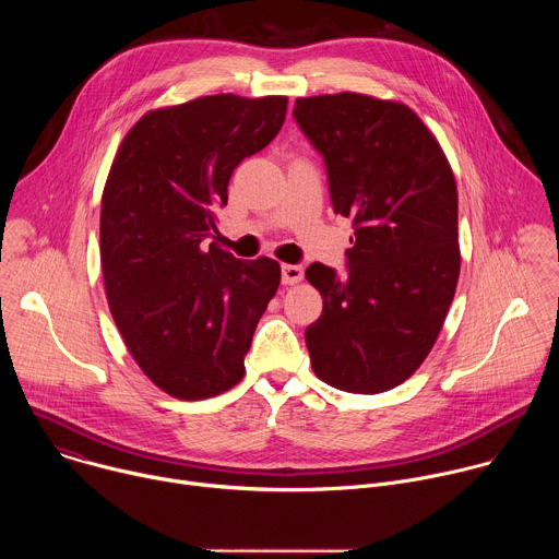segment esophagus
Wrapping results in <instances>:
<instances>
[{"instance_id": "obj_1", "label": "esophagus", "mask_w": 559, "mask_h": 559, "mask_svg": "<svg viewBox=\"0 0 559 559\" xmlns=\"http://www.w3.org/2000/svg\"><path fill=\"white\" fill-rule=\"evenodd\" d=\"M281 278H283V285H296L302 281V267L300 265H283Z\"/></svg>"}]
</instances>
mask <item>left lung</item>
Returning <instances> with one entry per match:
<instances>
[{"instance_id": "left-lung-1", "label": "left lung", "mask_w": 559, "mask_h": 559, "mask_svg": "<svg viewBox=\"0 0 559 559\" xmlns=\"http://www.w3.org/2000/svg\"><path fill=\"white\" fill-rule=\"evenodd\" d=\"M323 154L336 214L354 221L347 274L311 263L323 313L305 330L313 373L352 393L405 382L431 352L457 276V190L447 156L405 104L358 93L296 99Z\"/></svg>"}]
</instances>
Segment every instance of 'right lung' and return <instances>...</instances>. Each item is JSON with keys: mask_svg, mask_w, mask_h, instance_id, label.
<instances>
[{"mask_svg": "<svg viewBox=\"0 0 559 559\" xmlns=\"http://www.w3.org/2000/svg\"><path fill=\"white\" fill-rule=\"evenodd\" d=\"M287 97H199L143 115L102 197V270L117 330L141 371L181 401L231 389L281 283L274 259H234L216 210L246 156L281 130Z\"/></svg>", "mask_w": 559, "mask_h": 559, "instance_id": "add662e5", "label": "right lung"}]
</instances>
